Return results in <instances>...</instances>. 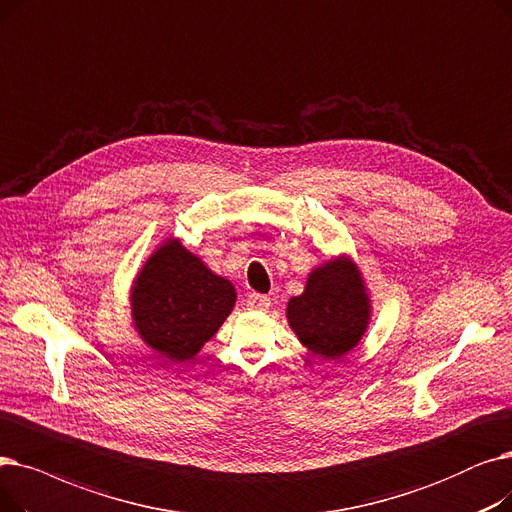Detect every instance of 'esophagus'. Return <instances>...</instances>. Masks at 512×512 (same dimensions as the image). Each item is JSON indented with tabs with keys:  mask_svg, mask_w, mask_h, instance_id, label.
Wrapping results in <instances>:
<instances>
[{
	"mask_svg": "<svg viewBox=\"0 0 512 512\" xmlns=\"http://www.w3.org/2000/svg\"><path fill=\"white\" fill-rule=\"evenodd\" d=\"M246 304H248L250 310H266L271 306V298L262 296V294H248Z\"/></svg>",
	"mask_w": 512,
	"mask_h": 512,
	"instance_id": "1",
	"label": "esophagus"
}]
</instances>
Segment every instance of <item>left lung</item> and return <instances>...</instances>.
I'll return each mask as SVG.
<instances>
[{
  "mask_svg": "<svg viewBox=\"0 0 512 512\" xmlns=\"http://www.w3.org/2000/svg\"><path fill=\"white\" fill-rule=\"evenodd\" d=\"M285 316L310 354L323 360L344 358L360 344L373 316L358 264L339 254L314 266L302 294L289 298Z\"/></svg>",
  "mask_w": 512,
  "mask_h": 512,
  "instance_id": "8db88e82",
  "label": "left lung"
}]
</instances>
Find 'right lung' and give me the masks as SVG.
<instances>
[{
    "instance_id": "right-lung-1",
    "label": "right lung",
    "mask_w": 512,
    "mask_h": 512,
    "mask_svg": "<svg viewBox=\"0 0 512 512\" xmlns=\"http://www.w3.org/2000/svg\"><path fill=\"white\" fill-rule=\"evenodd\" d=\"M237 302L235 285L212 273L177 237H166L131 283V319L156 354L185 362L221 329Z\"/></svg>"
}]
</instances>
